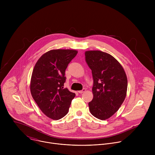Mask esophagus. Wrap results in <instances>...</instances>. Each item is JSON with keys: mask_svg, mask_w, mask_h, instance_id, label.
Returning <instances> with one entry per match:
<instances>
[{"mask_svg": "<svg viewBox=\"0 0 155 155\" xmlns=\"http://www.w3.org/2000/svg\"><path fill=\"white\" fill-rule=\"evenodd\" d=\"M85 91H86V90H85V89H83L82 90H81V91H78V93L81 94V93H84Z\"/></svg>", "mask_w": 155, "mask_h": 155, "instance_id": "esophagus-1", "label": "esophagus"}]
</instances>
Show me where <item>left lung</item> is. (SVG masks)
Instances as JSON below:
<instances>
[{
  "instance_id": "left-lung-1",
  "label": "left lung",
  "mask_w": 155,
  "mask_h": 155,
  "mask_svg": "<svg viewBox=\"0 0 155 155\" xmlns=\"http://www.w3.org/2000/svg\"><path fill=\"white\" fill-rule=\"evenodd\" d=\"M84 55L94 81L93 99L88 104L90 111L99 120H107L118 111L125 99L126 74L121 64L108 53L90 50Z\"/></svg>"
}]
</instances>
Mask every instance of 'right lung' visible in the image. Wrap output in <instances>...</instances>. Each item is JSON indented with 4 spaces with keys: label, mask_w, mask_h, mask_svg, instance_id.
I'll list each match as a JSON object with an SVG mask.
<instances>
[{
    "label": "right lung",
    "mask_w": 155,
    "mask_h": 155,
    "mask_svg": "<svg viewBox=\"0 0 155 155\" xmlns=\"http://www.w3.org/2000/svg\"><path fill=\"white\" fill-rule=\"evenodd\" d=\"M75 50H51L44 53L36 62L32 71L31 95L48 118L58 120L68 114L75 94L64 87L65 71L77 55Z\"/></svg>",
    "instance_id": "add662e5"
}]
</instances>
